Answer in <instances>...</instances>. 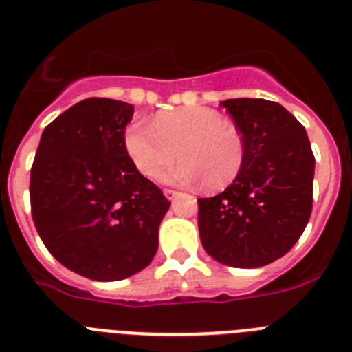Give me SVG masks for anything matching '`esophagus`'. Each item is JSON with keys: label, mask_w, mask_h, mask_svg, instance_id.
<instances>
[{"label": "esophagus", "mask_w": 352, "mask_h": 352, "mask_svg": "<svg viewBox=\"0 0 352 352\" xmlns=\"http://www.w3.org/2000/svg\"><path fill=\"white\" fill-rule=\"evenodd\" d=\"M164 194L167 199H176L179 195L178 190H173V188H164Z\"/></svg>", "instance_id": "1"}]
</instances>
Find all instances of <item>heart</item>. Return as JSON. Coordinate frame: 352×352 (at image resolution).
Wrapping results in <instances>:
<instances>
[{
	"instance_id": "b5f03b06",
	"label": "heart",
	"mask_w": 352,
	"mask_h": 352,
	"mask_svg": "<svg viewBox=\"0 0 352 352\" xmlns=\"http://www.w3.org/2000/svg\"><path fill=\"white\" fill-rule=\"evenodd\" d=\"M133 167L148 179H160L179 155L183 160L169 182H201L219 190L238 178L247 162V139L234 121L210 107L194 105L162 113L151 121H133L125 132Z\"/></svg>"
}]
</instances>
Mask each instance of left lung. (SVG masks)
Masks as SVG:
<instances>
[{"instance_id":"1","label":"left lung","mask_w":352,"mask_h":352,"mask_svg":"<svg viewBox=\"0 0 352 352\" xmlns=\"http://www.w3.org/2000/svg\"><path fill=\"white\" fill-rule=\"evenodd\" d=\"M222 107L243 130L247 162L214 197L197 199L204 250L232 268H261L285 256L309 223L316 158L305 126L280 104L231 98Z\"/></svg>"}]
</instances>
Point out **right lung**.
<instances>
[{"label":"right lung","instance_id":"right-lung-1","mask_svg":"<svg viewBox=\"0 0 352 352\" xmlns=\"http://www.w3.org/2000/svg\"><path fill=\"white\" fill-rule=\"evenodd\" d=\"M132 116V104L86 98L45 126L31 166V217L43 245L91 280L144 270L170 206L126 155Z\"/></svg>","mask_w":352,"mask_h":352}]
</instances>
